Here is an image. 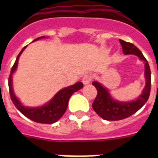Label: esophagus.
<instances>
[{
    "instance_id": "1",
    "label": "esophagus",
    "mask_w": 158,
    "mask_h": 158,
    "mask_svg": "<svg viewBox=\"0 0 158 158\" xmlns=\"http://www.w3.org/2000/svg\"><path fill=\"white\" fill-rule=\"evenodd\" d=\"M92 79H93V77H92L91 75L85 74L82 78V82H83L84 85H87V84H89L91 82Z\"/></svg>"
}]
</instances>
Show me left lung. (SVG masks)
Wrapping results in <instances>:
<instances>
[{"mask_svg":"<svg viewBox=\"0 0 158 158\" xmlns=\"http://www.w3.org/2000/svg\"><path fill=\"white\" fill-rule=\"evenodd\" d=\"M124 54H135L145 62L146 86L142 94L135 100L131 102H120L113 100L106 88L97 81L93 85L97 90V95L93 103V108L96 114L105 120L116 121L124 119L135 114L146 103L149 99L151 89V73L150 65L140 50L134 44L119 40Z\"/></svg>","mask_w":158,"mask_h":158,"instance_id":"left-lung-1","label":"left lung"}]
</instances>
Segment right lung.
I'll use <instances>...</instances> for the list:
<instances>
[{
	"label": "right lung",
	"mask_w": 158,
	"mask_h": 158,
	"mask_svg": "<svg viewBox=\"0 0 158 158\" xmlns=\"http://www.w3.org/2000/svg\"><path fill=\"white\" fill-rule=\"evenodd\" d=\"M43 38H45V36H41V37L37 38L35 40H33V42L39 40L40 39H43ZM26 47H27V46L23 47L22 49V51L18 54L16 62H15L12 69H11L9 77H8V88H9L11 100H12L14 105L16 106V108L23 115L31 119L32 121L40 123H54L57 122L64 115V113L65 112L67 107H68V102H69L70 96H72L73 93L81 89L83 87V84L79 81L77 82L74 85H73L61 89L47 104H46L45 105L41 106V107H30L23 106L20 103V101L18 100L17 97L15 96V93L13 92V89H12V74L16 69L19 56H20V54L24 51V49Z\"/></svg>",
	"instance_id": "right-lung-1"
}]
</instances>
